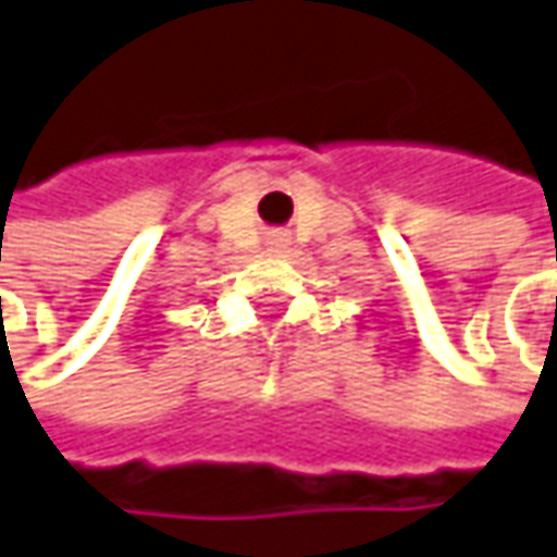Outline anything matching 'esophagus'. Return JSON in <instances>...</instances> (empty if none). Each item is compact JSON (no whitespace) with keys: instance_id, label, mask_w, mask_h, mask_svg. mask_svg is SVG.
Instances as JSON below:
<instances>
[{"instance_id":"obj_1","label":"esophagus","mask_w":557,"mask_h":557,"mask_svg":"<svg viewBox=\"0 0 557 557\" xmlns=\"http://www.w3.org/2000/svg\"><path fill=\"white\" fill-rule=\"evenodd\" d=\"M286 246H289V234L286 231H271L268 234V249L271 252H286Z\"/></svg>"}]
</instances>
